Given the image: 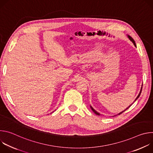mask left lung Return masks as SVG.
<instances>
[{"mask_svg": "<svg viewBox=\"0 0 153 153\" xmlns=\"http://www.w3.org/2000/svg\"><path fill=\"white\" fill-rule=\"evenodd\" d=\"M128 38H129V40H131V42H133V43H134V46H135V47H136V43H135V41H134V39H133V38H132V37H131V36H129V35H128ZM142 88H141V90H140V93H139V95H138V96H137V97H136V99H135V100H134V102H135V101H136V100H137V99H138V98H139V96H140V94H141V92H142ZM131 105H132V104H131ZM131 105H130V106H128V108H126V109H125V110H124V111H122V112H120V113H119V114H118V115H119V114H122V113H123V112H124V111H126V110H127V109H128V108H129V107H130V106H131ZM90 107H91V110H93V112H94V113H95V114H97V115H98V116H100V113H98V112H97V111H96V110H94V109H93V107H92V106H90Z\"/></svg>", "mask_w": 153, "mask_h": 153, "instance_id": "8db88e82", "label": "left lung"}]
</instances>
